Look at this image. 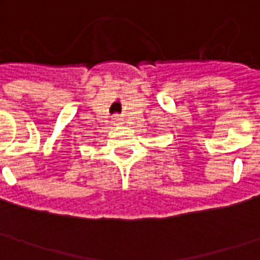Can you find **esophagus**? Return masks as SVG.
Listing matches in <instances>:
<instances>
[{
    "label": "esophagus",
    "mask_w": 260,
    "mask_h": 260,
    "mask_svg": "<svg viewBox=\"0 0 260 260\" xmlns=\"http://www.w3.org/2000/svg\"><path fill=\"white\" fill-rule=\"evenodd\" d=\"M113 120H117V117H113Z\"/></svg>",
    "instance_id": "esophagus-1"
}]
</instances>
